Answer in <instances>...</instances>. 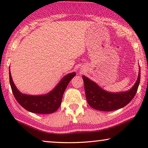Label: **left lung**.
<instances>
[{"instance_id": "8db88e82", "label": "left lung", "mask_w": 148, "mask_h": 148, "mask_svg": "<svg viewBox=\"0 0 148 148\" xmlns=\"http://www.w3.org/2000/svg\"><path fill=\"white\" fill-rule=\"evenodd\" d=\"M82 78L87 103L96 110L108 112L124 107L134 98L140 83V71L139 69L137 80L133 87L128 91L119 93L108 92L88 78Z\"/></svg>"}]
</instances>
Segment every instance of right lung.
Wrapping results in <instances>:
<instances>
[{
    "label": "right lung",
    "mask_w": 148,
    "mask_h": 148,
    "mask_svg": "<svg viewBox=\"0 0 148 148\" xmlns=\"http://www.w3.org/2000/svg\"><path fill=\"white\" fill-rule=\"evenodd\" d=\"M75 73L68 74L60 81L56 88L47 95L31 96L21 93L14 84L10 70V82L12 92L21 106L25 109L36 114H50L58 109L61 104L62 95L67 86Z\"/></svg>",
    "instance_id": "add662e5"
}]
</instances>
